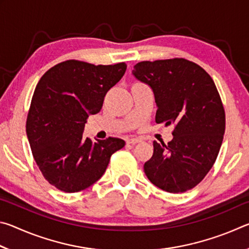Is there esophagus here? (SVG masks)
Listing matches in <instances>:
<instances>
[{
  "instance_id": "esophagus-1",
  "label": "esophagus",
  "mask_w": 249,
  "mask_h": 249,
  "mask_svg": "<svg viewBox=\"0 0 249 249\" xmlns=\"http://www.w3.org/2000/svg\"><path fill=\"white\" fill-rule=\"evenodd\" d=\"M142 141L141 140H138V138H130V140H128L127 142V144L128 145H136V144H138V142H141Z\"/></svg>"
}]
</instances>
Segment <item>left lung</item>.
I'll return each instance as SVG.
<instances>
[{
  "instance_id": "8db88e82",
  "label": "left lung",
  "mask_w": 249,
  "mask_h": 249,
  "mask_svg": "<svg viewBox=\"0 0 249 249\" xmlns=\"http://www.w3.org/2000/svg\"><path fill=\"white\" fill-rule=\"evenodd\" d=\"M132 74L154 92L156 123L175 125L171 142H153V157L144 165L147 178L170 193L190 190L214 165L224 136L225 112L215 83L182 58L138 62Z\"/></svg>"
}]
</instances>
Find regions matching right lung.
I'll return each mask as SVG.
<instances>
[{"mask_svg": "<svg viewBox=\"0 0 249 249\" xmlns=\"http://www.w3.org/2000/svg\"><path fill=\"white\" fill-rule=\"evenodd\" d=\"M126 71L125 62L94 66L67 60L40 78L27 115L26 134L41 174L59 190L72 193L96 182L111 156L125 146L120 138L83 136L88 117L99 113L104 96Z\"/></svg>", "mask_w": 249, "mask_h": 249, "instance_id": "obj_1", "label": "right lung"}]
</instances>
